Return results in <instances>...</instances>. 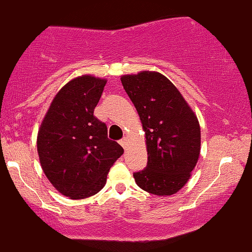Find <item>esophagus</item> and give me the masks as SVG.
Masks as SVG:
<instances>
[{
	"mask_svg": "<svg viewBox=\"0 0 252 252\" xmlns=\"http://www.w3.org/2000/svg\"><path fill=\"white\" fill-rule=\"evenodd\" d=\"M120 145L124 147V149H127V145H128V138H124L120 140Z\"/></svg>",
	"mask_w": 252,
	"mask_h": 252,
	"instance_id": "obj_1",
	"label": "esophagus"
}]
</instances>
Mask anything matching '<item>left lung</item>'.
<instances>
[{"label":"left lung","mask_w":252,"mask_h":252,"mask_svg":"<svg viewBox=\"0 0 252 252\" xmlns=\"http://www.w3.org/2000/svg\"><path fill=\"white\" fill-rule=\"evenodd\" d=\"M145 132L147 166L133 174L144 191L172 196L184 188L200 155V126L193 109L166 76L153 70L120 78Z\"/></svg>","instance_id":"8db88e82"}]
</instances>
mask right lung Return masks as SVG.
Instances as JSON below:
<instances>
[{"instance_id":"right-lung-1","label":"right lung","mask_w":252,"mask_h":252,"mask_svg":"<svg viewBox=\"0 0 252 252\" xmlns=\"http://www.w3.org/2000/svg\"><path fill=\"white\" fill-rule=\"evenodd\" d=\"M107 80L84 74L68 81L50 103L37 132L43 173L70 199L94 196L105 186L112 165L124 153L94 117Z\"/></svg>"}]
</instances>
